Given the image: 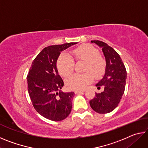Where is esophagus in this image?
Wrapping results in <instances>:
<instances>
[{
	"label": "esophagus",
	"instance_id": "34e87169",
	"mask_svg": "<svg viewBox=\"0 0 148 148\" xmlns=\"http://www.w3.org/2000/svg\"><path fill=\"white\" fill-rule=\"evenodd\" d=\"M84 91H85L84 90V91H79V90H77V91H75V93L79 94V93H81V92H83Z\"/></svg>",
	"mask_w": 148,
	"mask_h": 148
}]
</instances>
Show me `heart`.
I'll return each instance as SVG.
<instances>
[{
    "mask_svg": "<svg viewBox=\"0 0 148 148\" xmlns=\"http://www.w3.org/2000/svg\"><path fill=\"white\" fill-rule=\"evenodd\" d=\"M74 58L77 61H85L84 74H75L66 80V86L72 90H82L91 83L93 76L99 78L104 74L106 69V62L100 56L96 47L88 44H82L72 51ZM57 67L60 74L66 77L74 71V59L66 53H61L57 61ZM94 75H92V74Z\"/></svg>",
    "mask_w": 148,
    "mask_h": 148,
    "instance_id": "obj_1",
    "label": "heart"
}]
</instances>
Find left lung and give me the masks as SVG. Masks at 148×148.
Listing matches in <instances>:
<instances>
[{
	"label": "left lung",
	"mask_w": 148,
	"mask_h": 148,
	"mask_svg": "<svg viewBox=\"0 0 148 148\" xmlns=\"http://www.w3.org/2000/svg\"><path fill=\"white\" fill-rule=\"evenodd\" d=\"M101 47L106 62L105 74L96 86L98 89L104 86V91L95 93L89 101L92 109L99 114L110 113L118 106L124 93L126 84L127 71L119 55L107 44L99 40H92Z\"/></svg>",
	"instance_id": "8db88e82"
}]
</instances>
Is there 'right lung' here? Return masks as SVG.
<instances>
[{"mask_svg": "<svg viewBox=\"0 0 148 148\" xmlns=\"http://www.w3.org/2000/svg\"><path fill=\"white\" fill-rule=\"evenodd\" d=\"M76 44L71 42L45 47L32 61L27 75L28 92L34 109L51 121L63 120L71 112L74 92L60 91L64 82L56 64L61 51Z\"/></svg>", "mask_w": 148, "mask_h": 148, "instance_id": "1", "label": "right lung"}]
</instances>
